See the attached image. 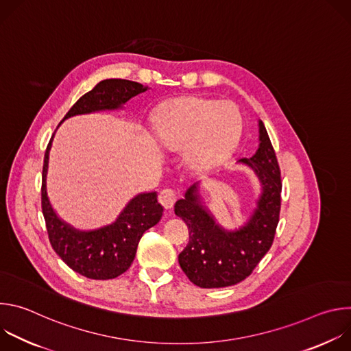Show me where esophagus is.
I'll use <instances>...</instances> for the list:
<instances>
[{
    "mask_svg": "<svg viewBox=\"0 0 351 351\" xmlns=\"http://www.w3.org/2000/svg\"><path fill=\"white\" fill-rule=\"evenodd\" d=\"M158 202L165 210H171L176 202V193L172 189H164L160 191Z\"/></svg>",
    "mask_w": 351,
    "mask_h": 351,
    "instance_id": "esophagus-1",
    "label": "esophagus"
}]
</instances>
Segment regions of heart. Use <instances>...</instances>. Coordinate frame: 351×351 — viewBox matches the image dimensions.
<instances>
[{
	"instance_id": "obj_1",
	"label": "heart",
	"mask_w": 351,
	"mask_h": 351,
	"mask_svg": "<svg viewBox=\"0 0 351 351\" xmlns=\"http://www.w3.org/2000/svg\"><path fill=\"white\" fill-rule=\"evenodd\" d=\"M243 119L233 103L182 95L164 103L154 117V132L168 149L184 148L187 167L206 172L222 165L236 148Z\"/></svg>"
}]
</instances>
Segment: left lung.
Masks as SVG:
<instances>
[{
    "label": "left lung",
    "mask_w": 351,
    "mask_h": 351,
    "mask_svg": "<svg viewBox=\"0 0 351 351\" xmlns=\"http://www.w3.org/2000/svg\"><path fill=\"white\" fill-rule=\"evenodd\" d=\"M258 148L237 161L252 169L261 193L253 213L236 229L223 228L203 202L199 182L193 183L175 204V214L190 230V240L179 254L186 276L203 289L233 286L244 280L272 245L280 211V171L263 121L258 119Z\"/></svg>",
    "instance_id": "obj_1"
}]
</instances>
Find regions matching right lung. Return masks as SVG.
Segmentation results:
<instances>
[{"label": "right lung", "mask_w": 351, "mask_h": 351, "mask_svg": "<svg viewBox=\"0 0 351 351\" xmlns=\"http://www.w3.org/2000/svg\"><path fill=\"white\" fill-rule=\"evenodd\" d=\"M147 88L137 82L125 79L101 80L77 99L62 122L76 115L123 110L132 97L147 91ZM53 138L54 134L45 149L41 187V207L49 243L61 260L75 272L88 279H114L132 265L143 233L160 222L164 207L157 202V191L138 193L130 198L112 223L90 230L73 228L56 213L47 194Z\"/></svg>", "instance_id": "obj_1"}]
</instances>
